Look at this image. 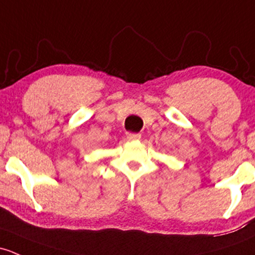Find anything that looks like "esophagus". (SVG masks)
Masks as SVG:
<instances>
[{
    "label": "esophagus",
    "instance_id": "obj_1",
    "mask_svg": "<svg viewBox=\"0 0 255 255\" xmlns=\"http://www.w3.org/2000/svg\"><path fill=\"white\" fill-rule=\"evenodd\" d=\"M127 139L128 140H138V139H140V134H138V133H127Z\"/></svg>",
    "mask_w": 255,
    "mask_h": 255
}]
</instances>
